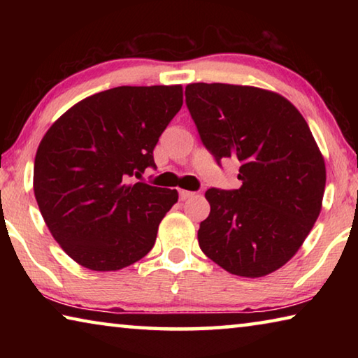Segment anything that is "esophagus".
<instances>
[{
	"label": "esophagus",
	"mask_w": 358,
	"mask_h": 358,
	"mask_svg": "<svg viewBox=\"0 0 358 358\" xmlns=\"http://www.w3.org/2000/svg\"><path fill=\"white\" fill-rule=\"evenodd\" d=\"M194 194H196V192H192V191H185V189H180V191H178V196H180L181 201H186V199L192 197Z\"/></svg>",
	"instance_id": "esophagus-1"
}]
</instances>
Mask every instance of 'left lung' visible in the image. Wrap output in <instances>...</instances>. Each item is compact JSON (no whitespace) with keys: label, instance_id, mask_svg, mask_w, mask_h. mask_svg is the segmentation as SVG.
<instances>
[{"label":"left lung","instance_id":"left-lung-1","mask_svg":"<svg viewBox=\"0 0 358 358\" xmlns=\"http://www.w3.org/2000/svg\"><path fill=\"white\" fill-rule=\"evenodd\" d=\"M186 107L217 166L240 162L238 189L210 187L199 246L229 273L259 278L299 251L325 189L324 157L301 113L282 96L229 83H191Z\"/></svg>","mask_w":358,"mask_h":358}]
</instances>
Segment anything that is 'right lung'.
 <instances>
[{"label":"right lung","instance_id":"obj_1","mask_svg":"<svg viewBox=\"0 0 358 358\" xmlns=\"http://www.w3.org/2000/svg\"><path fill=\"white\" fill-rule=\"evenodd\" d=\"M183 106L180 85L117 87L59 117L34 159V196L53 238L85 268L115 271L155 246L177 189L137 181Z\"/></svg>","mask_w":358,"mask_h":358}]
</instances>
